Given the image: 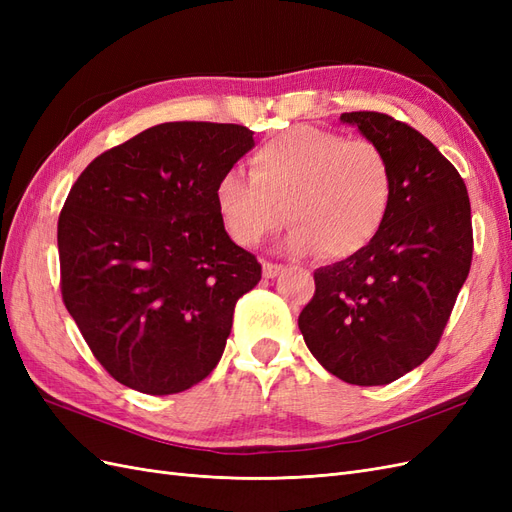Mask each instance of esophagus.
<instances>
[{
  "label": "esophagus",
  "mask_w": 512,
  "mask_h": 512,
  "mask_svg": "<svg viewBox=\"0 0 512 512\" xmlns=\"http://www.w3.org/2000/svg\"><path fill=\"white\" fill-rule=\"evenodd\" d=\"M284 271L282 265H275V262H262V275L269 277V280H273V277H277Z\"/></svg>",
  "instance_id": "esophagus-1"
}]
</instances>
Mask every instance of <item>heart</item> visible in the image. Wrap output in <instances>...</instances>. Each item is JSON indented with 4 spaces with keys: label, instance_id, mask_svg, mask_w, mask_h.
I'll return each instance as SVG.
<instances>
[{
    "label": "heart",
    "instance_id": "heart-1",
    "mask_svg": "<svg viewBox=\"0 0 512 512\" xmlns=\"http://www.w3.org/2000/svg\"><path fill=\"white\" fill-rule=\"evenodd\" d=\"M250 177L224 173L215 209L228 235L258 245L286 222V250L350 258L378 237L395 190L386 151L367 138L292 126L262 143L247 160Z\"/></svg>",
    "mask_w": 512,
    "mask_h": 512
}]
</instances>
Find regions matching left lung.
<instances>
[{
    "label": "left lung",
    "mask_w": 512,
    "mask_h": 512,
    "mask_svg": "<svg viewBox=\"0 0 512 512\" xmlns=\"http://www.w3.org/2000/svg\"><path fill=\"white\" fill-rule=\"evenodd\" d=\"M393 164V203L365 250L314 273L299 316L305 344L339 380L378 386L436 350L472 265L466 183L438 147L384 113H344Z\"/></svg>",
    "instance_id": "obj_1"
}]
</instances>
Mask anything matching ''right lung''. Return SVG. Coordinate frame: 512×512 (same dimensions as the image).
Masks as SVG:
<instances>
[{
  "instance_id": "right-lung-1",
  "label": "right lung",
  "mask_w": 512,
  "mask_h": 512,
  "mask_svg": "<svg viewBox=\"0 0 512 512\" xmlns=\"http://www.w3.org/2000/svg\"><path fill=\"white\" fill-rule=\"evenodd\" d=\"M237 123L170 121L104 151L59 213L61 297L123 386L173 395L220 363L262 275L228 237L215 185L254 147Z\"/></svg>"
}]
</instances>
